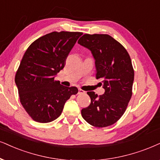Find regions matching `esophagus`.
Segmentation results:
<instances>
[{
	"instance_id": "esophagus-1",
	"label": "esophagus",
	"mask_w": 160,
	"mask_h": 160,
	"mask_svg": "<svg viewBox=\"0 0 160 160\" xmlns=\"http://www.w3.org/2000/svg\"><path fill=\"white\" fill-rule=\"evenodd\" d=\"M84 93H85V92H84L83 90H82L81 88H79V89H78V94H84Z\"/></svg>"
}]
</instances>
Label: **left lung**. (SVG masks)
<instances>
[{"mask_svg":"<svg viewBox=\"0 0 160 160\" xmlns=\"http://www.w3.org/2000/svg\"><path fill=\"white\" fill-rule=\"evenodd\" d=\"M78 43L92 52L96 78L102 80L105 89L104 94L100 96L94 92H87L91 103L82 109V117L94 127L112 125L124 114L132 95L134 72L130 56L118 41L108 35L86 34Z\"/></svg>","mask_w":160,"mask_h":160,"instance_id":"obj_1","label":"left lung"}]
</instances>
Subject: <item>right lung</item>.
<instances>
[{
  "mask_svg": "<svg viewBox=\"0 0 160 160\" xmlns=\"http://www.w3.org/2000/svg\"><path fill=\"white\" fill-rule=\"evenodd\" d=\"M82 32H53L42 36L27 48L15 74L20 100L28 114L38 122L56 120L77 87L62 86L54 77Z\"/></svg>",
  "mask_w": 160,
  "mask_h": 160,
  "instance_id": "add662e5",
  "label": "right lung"
}]
</instances>
